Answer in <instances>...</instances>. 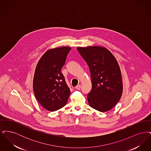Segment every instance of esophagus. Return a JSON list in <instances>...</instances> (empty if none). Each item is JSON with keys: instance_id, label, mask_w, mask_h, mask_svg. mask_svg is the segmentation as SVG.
<instances>
[{"instance_id": "obj_1", "label": "esophagus", "mask_w": 151, "mask_h": 151, "mask_svg": "<svg viewBox=\"0 0 151 151\" xmlns=\"http://www.w3.org/2000/svg\"><path fill=\"white\" fill-rule=\"evenodd\" d=\"M81 87V84H78L77 86L75 87V89H78V90H79V89H80Z\"/></svg>"}]
</instances>
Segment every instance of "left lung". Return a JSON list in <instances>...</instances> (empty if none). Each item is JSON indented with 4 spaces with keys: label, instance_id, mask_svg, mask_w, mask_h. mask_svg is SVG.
Instances as JSON below:
<instances>
[{
    "label": "left lung",
    "instance_id": "8db88e82",
    "mask_svg": "<svg viewBox=\"0 0 151 151\" xmlns=\"http://www.w3.org/2000/svg\"><path fill=\"white\" fill-rule=\"evenodd\" d=\"M91 72L92 89L87 96L91 108L106 112L120 100L123 83L119 65L112 53L101 46L78 47Z\"/></svg>",
    "mask_w": 151,
    "mask_h": 151
}]
</instances>
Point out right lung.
<instances>
[{"mask_svg": "<svg viewBox=\"0 0 151 151\" xmlns=\"http://www.w3.org/2000/svg\"><path fill=\"white\" fill-rule=\"evenodd\" d=\"M71 49L67 46L49 49L36 66L33 81L34 94L39 103L50 111L64 107L71 93L61 72Z\"/></svg>", "mask_w": 151, "mask_h": 151, "instance_id": "obj_1", "label": "right lung"}]
</instances>
